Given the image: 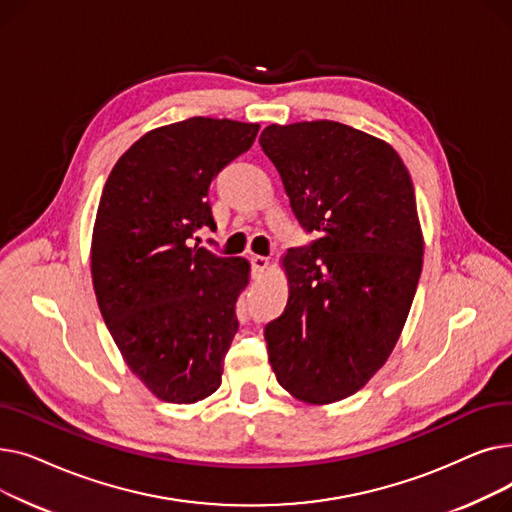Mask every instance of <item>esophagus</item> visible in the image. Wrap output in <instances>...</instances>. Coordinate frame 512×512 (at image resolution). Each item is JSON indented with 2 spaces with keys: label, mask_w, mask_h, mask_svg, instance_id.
<instances>
[{
  "label": "esophagus",
  "mask_w": 512,
  "mask_h": 512,
  "mask_svg": "<svg viewBox=\"0 0 512 512\" xmlns=\"http://www.w3.org/2000/svg\"><path fill=\"white\" fill-rule=\"evenodd\" d=\"M267 265H270V261H267V257H261V255H253V257H251L253 278H261V274L267 270Z\"/></svg>",
  "instance_id": "34e87169"
}]
</instances>
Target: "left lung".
<instances>
[{"label":"left lung","mask_w":512,"mask_h":512,"mask_svg":"<svg viewBox=\"0 0 512 512\" xmlns=\"http://www.w3.org/2000/svg\"><path fill=\"white\" fill-rule=\"evenodd\" d=\"M259 145L319 236L282 259L290 294L267 355L294 398L330 405L373 378L407 321L423 265L415 188L386 141L340 122L272 124Z\"/></svg>","instance_id":"8db88e82"}]
</instances>
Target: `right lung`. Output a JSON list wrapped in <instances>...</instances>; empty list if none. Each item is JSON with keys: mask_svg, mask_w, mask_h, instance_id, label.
Wrapping results in <instances>:
<instances>
[{"mask_svg": "<svg viewBox=\"0 0 512 512\" xmlns=\"http://www.w3.org/2000/svg\"><path fill=\"white\" fill-rule=\"evenodd\" d=\"M259 124L188 118L134 143L107 176L91 242L99 311L130 371L161 400L193 405L222 384L245 259L191 247L215 228L209 186Z\"/></svg>", "mask_w": 512, "mask_h": 512, "instance_id": "obj_1", "label": "right lung"}]
</instances>
